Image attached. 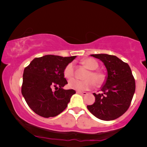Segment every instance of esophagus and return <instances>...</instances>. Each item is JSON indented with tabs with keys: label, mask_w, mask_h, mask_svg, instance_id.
Listing matches in <instances>:
<instances>
[{
	"label": "esophagus",
	"mask_w": 147,
	"mask_h": 147,
	"mask_svg": "<svg viewBox=\"0 0 147 147\" xmlns=\"http://www.w3.org/2000/svg\"><path fill=\"white\" fill-rule=\"evenodd\" d=\"M77 94H81L82 96H86L87 95V92H80V91H77Z\"/></svg>",
	"instance_id": "1"
}]
</instances>
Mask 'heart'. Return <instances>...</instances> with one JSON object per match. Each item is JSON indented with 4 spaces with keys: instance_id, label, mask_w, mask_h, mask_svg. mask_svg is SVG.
<instances>
[{
    "instance_id": "heart-1",
    "label": "heart",
    "mask_w": 147,
    "mask_h": 147,
    "mask_svg": "<svg viewBox=\"0 0 147 147\" xmlns=\"http://www.w3.org/2000/svg\"><path fill=\"white\" fill-rule=\"evenodd\" d=\"M81 63L85 66L88 69H90L85 76L86 80H79L72 79L68 83V87L77 91H85L89 90L96 85L100 86L105 83L106 75L103 71L96 69L98 67V63L92 58H86L82 60ZM63 76L66 79L70 80L74 76V67L72 63H68L63 69ZM95 83H94V82Z\"/></svg>"
}]
</instances>
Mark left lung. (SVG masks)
<instances>
[{"instance_id":"1","label":"left lung","mask_w":147,"mask_h":147,"mask_svg":"<svg viewBox=\"0 0 147 147\" xmlns=\"http://www.w3.org/2000/svg\"><path fill=\"white\" fill-rule=\"evenodd\" d=\"M92 57L103 62L108 77L100 93L95 96V102L87 106L89 111L102 120H113L128 109L135 92V80L128 63L115 55L93 54Z\"/></svg>"}]
</instances>
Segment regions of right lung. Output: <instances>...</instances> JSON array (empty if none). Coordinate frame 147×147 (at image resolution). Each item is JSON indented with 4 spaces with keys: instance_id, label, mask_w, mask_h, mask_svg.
Listing matches in <instances>:
<instances>
[{
    "instance_id": "1",
    "label": "right lung",
    "mask_w": 147,
    "mask_h": 147,
    "mask_svg": "<svg viewBox=\"0 0 147 147\" xmlns=\"http://www.w3.org/2000/svg\"><path fill=\"white\" fill-rule=\"evenodd\" d=\"M76 56L47 55L36 57L24 69L21 93L29 108L44 118L54 117L67 108L74 90H64L66 65Z\"/></svg>"
}]
</instances>
